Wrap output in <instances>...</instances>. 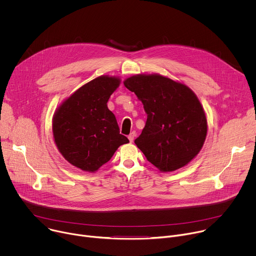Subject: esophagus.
Returning <instances> with one entry per match:
<instances>
[{
	"mask_svg": "<svg viewBox=\"0 0 256 256\" xmlns=\"http://www.w3.org/2000/svg\"><path fill=\"white\" fill-rule=\"evenodd\" d=\"M134 136H136V132H132L130 134H128V140H130V142H132V140H134Z\"/></svg>",
	"mask_w": 256,
	"mask_h": 256,
	"instance_id": "esophagus-1",
	"label": "esophagus"
}]
</instances>
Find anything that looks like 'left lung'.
<instances>
[{"instance_id":"left-lung-1","label":"left lung","mask_w":256,"mask_h":256,"mask_svg":"<svg viewBox=\"0 0 256 256\" xmlns=\"http://www.w3.org/2000/svg\"><path fill=\"white\" fill-rule=\"evenodd\" d=\"M142 101L147 122L138 148L162 172L188 164L200 151L208 130L204 108L192 89L161 75H136L124 82Z\"/></svg>"}]
</instances>
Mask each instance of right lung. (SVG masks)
I'll list each match as a JSON object with an SVG mask.
<instances>
[{
	"instance_id": "1",
	"label": "right lung",
	"mask_w": 256,
	"mask_h": 256,
	"mask_svg": "<svg viewBox=\"0 0 256 256\" xmlns=\"http://www.w3.org/2000/svg\"><path fill=\"white\" fill-rule=\"evenodd\" d=\"M116 77L100 76L79 88L56 109L52 132L56 147L72 165L88 172L97 171L128 144L120 134L114 114L107 107L120 86Z\"/></svg>"
}]
</instances>
